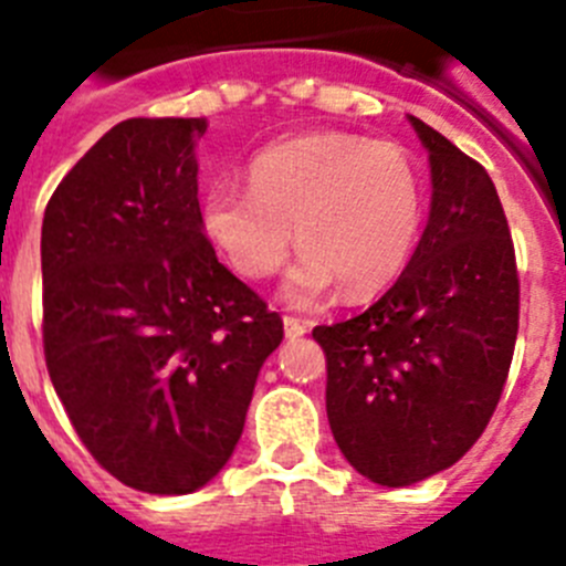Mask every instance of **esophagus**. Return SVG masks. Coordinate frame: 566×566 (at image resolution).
<instances>
[{"mask_svg": "<svg viewBox=\"0 0 566 566\" xmlns=\"http://www.w3.org/2000/svg\"><path fill=\"white\" fill-rule=\"evenodd\" d=\"M283 332H286L289 339H297L308 332L306 323H300L297 317H283Z\"/></svg>", "mask_w": 566, "mask_h": 566, "instance_id": "obj_1", "label": "esophagus"}]
</instances>
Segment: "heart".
<instances>
[{"label":"heart","instance_id":"b5f03b06","mask_svg":"<svg viewBox=\"0 0 566 566\" xmlns=\"http://www.w3.org/2000/svg\"><path fill=\"white\" fill-rule=\"evenodd\" d=\"M201 227L221 258L249 280H266L294 243L297 266L283 297L306 308L343 283L352 297L402 274L422 227V187L402 147L357 133H312L260 149L249 189L214 181Z\"/></svg>","mask_w":566,"mask_h":566}]
</instances>
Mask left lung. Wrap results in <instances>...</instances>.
<instances>
[{
  "mask_svg": "<svg viewBox=\"0 0 566 566\" xmlns=\"http://www.w3.org/2000/svg\"><path fill=\"white\" fill-rule=\"evenodd\" d=\"M431 164V214L382 297L312 337L334 442L365 479L408 488L451 468L496 411L518 334L507 218L482 164L408 115Z\"/></svg>",
  "mask_w": 566,
  "mask_h": 566,
  "instance_id": "8db88e82",
  "label": "left lung"
}]
</instances>
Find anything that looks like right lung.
I'll list each match as a JSON object with an SVG mask.
<instances>
[{"instance_id": "add662e5", "label": "right lung", "mask_w": 566, "mask_h": 566, "mask_svg": "<svg viewBox=\"0 0 566 566\" xmlns=\"http://www.w3.org/2000/svg\"><path fill=\"white\" fill-rule=\"evenodd\" d=\"M207 118H127L50 198L44 359L93 459L184 496L221 473L283 319L218 263L195 144Z\"/></svg>"}]
</instances>
